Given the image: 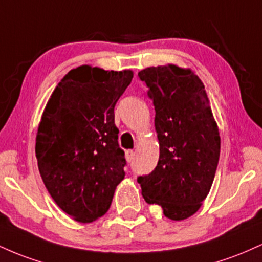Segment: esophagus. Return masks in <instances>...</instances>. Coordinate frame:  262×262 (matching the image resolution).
<instances>
[{
  "label": "esophagus",
  "instance_id": "1",
  "mask_svg": "<svg viewBox=\"0 0 262 262\" xmlns=\"http://www.w3.org/2000/svg\"><path fill=\"white\" fill-rule=\"evenodd\" d=\"M134 154H135V152L133 151V150H127V151H125V158H127V160L129 162H130L134 159Z\"/></svg>",
  "mask_w": 262,
  "mask_h": 262
}]
</instances>
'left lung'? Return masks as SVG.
Masks as SVG:
<instances>
[{"label":"left lung","instance_id":"obj_1","mask_svg":"<svg viewBox=\"0 0 262 262\" xmlns=\"http://www.w3.org/2000/svg\"><path fill=\"white\" fill-rule=\"evenodd\" d=\"M155 107L160 155L155 170L138 177L141 194L165 217L183 221L202 206L212 187L221 137L203 82L191 69L151 66L138 73Z\"/></svg>","mask_w":262,"mask_h":262}]
</instances>
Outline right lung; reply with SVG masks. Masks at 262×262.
<instances>
[{"instance_id":"right-lung-1","label":"right lung","mask_w":262,"mask_h":262,"mask_svg":"<svg viewBox=\"0 0 262 262\" xmlns=\"http://www.w3.org/2000/svg\"><path fill=\"white\" fill-rule=\"evenodd\" d=\"M133 71L81 65L55 87L39 123L35 156L48 192L66 214L91 223L112 203L124 179L114 106Z\"/></svg>"}]
</instances>
